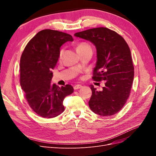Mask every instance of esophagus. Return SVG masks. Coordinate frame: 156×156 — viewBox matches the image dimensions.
Masks as SVG:
<instances>
[{"label": "esophagus", "instance_id": "34e87169", "mask_svg": "<svg viewBox=\"0 0 156 156\" xmlns=\"http://www.w3.org/2000/svg\"><path fill=\"white\" fill-rule=\"evenodd\" d=\"M83 87L82 85H81V84H76V85H75L73 87V88L75 90H77V89H79V88H81Z\"/></svg>", "mask_w": 156, "mask_h": 156}]
</instances>
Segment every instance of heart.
Instances as JSON below:
<instances>
[{
    "instance_id": "1",
    "label": "heart",
    "mask_w": 156,
    "mask_h": 156,
    "mask_svg": "<svg viewBox=\"0 0 156 156\" xmlns=\"http://www.w3.org/2000/svg\"><path fill=\"white\" fill-rule=\"evenodd\" d=\"M91 49V47L89 44H87V43H81L79 44L77 46V51H80V50H85V49ZM62 50L60 51V56H61L62 54Z\"/></svg>"
}]
</instances>
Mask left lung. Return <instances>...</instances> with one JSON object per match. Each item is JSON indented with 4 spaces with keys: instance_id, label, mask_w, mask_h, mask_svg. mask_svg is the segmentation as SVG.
Segmentation results:
<instances>
[{
    "instance_id": "8db88e82",
    "label": "left lung",
    "mask_w": 156,
    "mask_h": 156,
    "mask_svg": "<svg viewBox=\"0 0 156 156\" xmlns=\"http://www.w3.org/2000/svg\"><path fill=\"white\" fill-rule=\"evenodd\" d=\"M74 36L95 45L97 61L92 79L105 81L101 91L90 85V108L100 116L116 114L128 99L133 81L134 68L128 45L120 35L105 27L77 32Z\"/></svg>"
}]
</instances>
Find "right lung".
<instances>
[{
	"mask_svg": "<svg viewBox=\"0 0 156 156\" xmlns=\"http://www.w3.org/2000/svg\"><path fill=\"white\" fill-rule=\"evenodd\" d=\"M72 36L58 30L45 29L29 41L20 60V84L29 105L39 116L51 119L64 111L63 101L72 94L69 84L59 87L51 84L60 47L73 41Z\"/></svg>",
	"mask_w": 156,
	"mask_h": 156,
	"instance_id": "1",
	"label": "right lung"
}]
</instances>
